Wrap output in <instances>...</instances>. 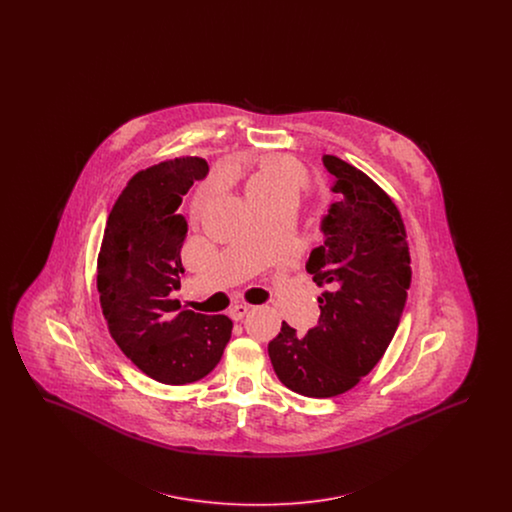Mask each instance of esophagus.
Instances as JSON below:
<instances>
[{
  "label": "esophagus",
  "mask_w": 512,
  "mask_h": 512,
  "mask_svg": "<svg viewBox=\"0 0 512 512\" xmlns=\"http://www.w3.org/2000/svg\"><path fill=\"white\" fill-rule=\"evenodd\" d=\"M249 313V305H244V303H238V305H232L230 307V311H228V315L232 320H242Z\"/></svg>",
  "instance_id": "34e87169"
}]
</instances>
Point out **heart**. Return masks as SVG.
<instances>
[{"label":"heart","mask_w":512,"mask_h":512,"mask_svg":"<svg viewBox=\"0 0 512 512\" xmlns=\"http://www.w3.org/2000/svg\"><path fill=\"white\" fill-rule=\"evenodd\" d=\"M305 184V174L293 161L284 157H274L265 161L259 167V171L251 176L247 192L251 203L257 207L278 199H295L305 188Z\"/></svg>","instance_id":"heart-1"}]
</instances>
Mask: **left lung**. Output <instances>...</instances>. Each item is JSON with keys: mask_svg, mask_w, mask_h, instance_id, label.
<instances>
[{"mask_svg": "<svg viewBox=\"0 0 512 512\" xmlns=\"http://www.w3.org/2000/svg\"><path fill=\"white\" fill-rule=\"evenodd\" d=\"M334 201L322 217V245L307 272L322 293L317 326L303 338L290 324L268 343L280 382L305 397H334L361 382L384 357L407 303L411 257L399 209L374 180L334 155Z\"/></svg>", "mask_w": 512, "mask_h": 512, "instance_id": "left-lung-1", "label": "left lung"}]
</instances>
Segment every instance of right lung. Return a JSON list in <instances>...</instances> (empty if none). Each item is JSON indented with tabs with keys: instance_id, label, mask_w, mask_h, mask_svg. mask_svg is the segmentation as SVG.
I'll list each match as a JSON object with an SVG mask.
<instances>
[{
	"instance_id": "1",
	"label": "right lung",
	"mask_w": 512,
	"mask_h": 512,
	"mask_svg": "<svg viewBox=\"0 0 512 512\" xmlns=\"http://www.w3.org/2000/svg\"><path fill=\"white\" fill-rule=\"evenodd\" d=\"M207 172L201 157L136 172L109 213L99 249V303L113 340L144 374L169 386L207 376L232 336L230 318L180 311L172 299L188 234L178 207Z\"/></svg>"
}]
</instances>
